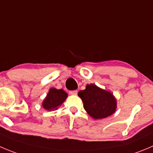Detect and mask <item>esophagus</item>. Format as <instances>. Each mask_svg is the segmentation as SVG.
Instances as JSON below:
<instances>
[{
    "mask_svg": "<svg viewBox=\"0 0 153 153\" xmlns=\"http://www.w3.org/2000/svg\"><path fill=\"white\" fill-rule=\"evenodd\" d=\"M78 93V90H72V91H69V94L70 95H77Z\"/></svg>",
    "mask_w": 153,
    "mask_h": 153,
    "instance_id": "34e87169",
    "label": "esophagus"
}]
</instances>
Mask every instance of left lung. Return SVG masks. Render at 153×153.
<instances>
[{"label":"left lung","mask_w":153,"mask_h":153,"mask_svg":"<svg viewBox=\"0 0 153 153\" xmlns=\"http://www.w3.org/2000/svg\"><path fill=\"white\" fill-rule=\"evenodd\" d=\"M78 95L85 111L95 120L108 117L116 111L117 100L114 95L96 84H87L85 90L78 92Z\"/></svg>","instance_id":"left-lung-1"}]
</instances>
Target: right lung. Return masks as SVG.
I'll return each instance as SVG.
<instances>
[{
	"instance_id": "1",
	"label": "right lung",
	"mask_w": 153,
	"mask_h": 153,
	"mask_svg": "<svg viewBox=\"0 0 153 153\" xmlns=\"http://www.w3.org/2000/svg\"><path fill=\"white\" fill-rule=\"evenodd\" d=\"M67 96V93L62 89L57 90L56 88H51L42 102V107L49 111L57 110L66 100Z\"/></svg>"
}]
</instances>
